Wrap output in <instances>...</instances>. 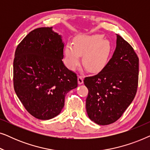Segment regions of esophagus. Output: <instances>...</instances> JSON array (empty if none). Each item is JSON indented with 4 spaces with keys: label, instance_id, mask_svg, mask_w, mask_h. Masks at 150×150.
I'll return each mask as SVG.
<instances>
[{
    "label": "esophagus",
    "instance_id": "1",
    "mask_svg": "<svg viewBox=\"0 0 150 150\" xmlns=\"http://www.w3.org/2000/svg\"><path fill=\"white\" fill-rule=\"evenodd\" d=\"M78 83H79V85H81V84L83 83V76H78Z\"/></svg>",
    "mask_w": 150,
    "mask_h": 150
}]
</instances>
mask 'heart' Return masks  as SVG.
<instances>
[{
    "instance_id": "obj_1",
    "label": "heart",
    "mask_w": 150,
    "mask_h": 150,
    "mask_svg": "<svg viewBox=\"0 0 150 150\" xmlns=\"http://www.w3.org/2000/svg\"><path fill=\"white\" fill-rule=\"evenodd\" d=\"M112 47L109 40L104 39L103 35L81 34L76 37L74 43H69L65 48L67 67L75 70L83 63L88 71L96 73L102 70L109 61Z\"/></svg>"
}]
</instances>
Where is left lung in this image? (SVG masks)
Instances as JSON below:
<instances>
[{
	"mask_svg": "<svg viewBox=\"0 0 150 150\" xmlns=\"http://www.w3.org/2000/svg\"><path fill=\"white\" fill-rule=\"evenodd\" d=\"M139 58L132 47L117 34L116 48L106 67L84 84L89 90L86 110L90 120L98 125L116 122L136 95Z\"/></svg>",
	"mask_w": 150,
	"mask_h": 150,
	"instance_id": "8db88e82",
	"label": "left lung"
}]
</instances>
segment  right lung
I'll return each instance as SVG.
<instances>
[{
  "mask_svg": "<svg viewBox=\"0 0 150 150\" xmlns=\"http://www.w3.org/2000/svg\"><path fill=\"white\" fill-rule=\"evenodd\" d=\"M64 42L52 27L30 31L18 45L13 61V86L24 108L37 119L60 114L65 96L78 86L75 73L65 66Z\"/></svg>",
  "mask_w": 150,
  "mask_h": 150,
  "instance_id": "right-lung-1",
  "label": "right lung"
}]
</instances>
